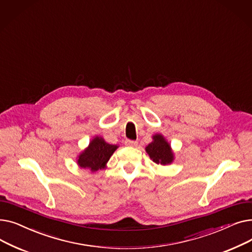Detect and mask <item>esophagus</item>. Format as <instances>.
<instances>
[{"label": "esophagus", "mask_w": 252, "mask_h": 252, "mask_svg": "<svg viewBox=\"0 0 252 252\" xmlns=\"http://www.w3.org/2000/svg\"><path fill=\"white\" fill-rule=\"evenodd\" d=\"M125 144L126 145V146H129V147H137L138 142L137 141H133V140H126Z\"/></svg>", "instance_id": "34e87169"}]
</instances>
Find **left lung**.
Returning <instances> with one entry per match:
<instances>
[{"label": "left lung", "instance_id": "1", "mask_svg": "<svg viewBox=\"0 0 252 252\" xmlns=\"http://www.w3.org/2000/svg\"><path fill=\"white\" fill-rule=\"evenodd\" d=\"M146 152L157 164L166 165L174 160V153L171 151L170 145L160 134L153 136V141L146 147Z\"/></svg>", "mask_w": 252, "mask_h": 252}]
</instances>
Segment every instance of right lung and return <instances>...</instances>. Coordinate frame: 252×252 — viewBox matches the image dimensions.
Returning <instances> with one entry per match:
<instances>
[{
    "label": "right lung",
    "mask_w": 252,
    "mask_h": 252,
    "mask_svg": "<svg viewBox=\"0 0 252 252\" xmlns=\"http://www.w3.org/2000/svg\"><path fill=\"white\" fill-rule=\"evenodd\" d=\"M117 148V145L108 144L103 138L95 137L90 142L89 147L78 155L77 164L95 173L106 166V163Z\"/></svg>",
    "instance_id": "obj_1"
}]
</instances>
